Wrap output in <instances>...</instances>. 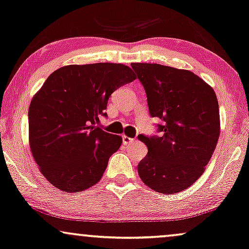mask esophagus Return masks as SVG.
I'll return each instance as SVG.
<instances>
[{"label": "esophagus", "mask_w": 249, "mask_h": 249, "mask_svg": "<svg viewBox=\"0 0 249 249\" xmlns=\"http://www.w3.org/2000/svg\"><path fill=\"white\" fill-rule=\"evenodd\" d=\"M123 143L124 144H128V143H131V142H133L134 141V139H132V138H128L127 135H123Z\"/></svg>", "instance_id": "1"}]
</instances>
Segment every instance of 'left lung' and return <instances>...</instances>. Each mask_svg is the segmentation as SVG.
<instances>
[{"instance_id":"left-lung-1","label":"left lung","mask_w":249,"mask_h":249,"mask_svg":"<svg viewBox=\"0 0 249 249\" xmlns=\"http://www.w3.org/2000/svg\"><path fill=\"white\" fill-rule=\"evenodd\" d=\"M142 84L161 137L140 134L148 154L138 165L144 184L163 194L186 190L203 174L221 132L213 89L188 70L152 63H132Z\"/></svg>"}]
</instances>
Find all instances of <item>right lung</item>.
<instances>
[{
  "mask_svg": "<svg viewBox=\"0 0 249 249\" xmlns=\"http://www.w3.org/2000/svg\"><path fill=\"white\" fill-rule=\"evenodd\" d=\"M116 63L67 65L53 72L28 109L30 147L40 171L64 192H80L102 178L123 142L99 127L110 95L135 79Z\"/></svg>",
  "mask_w": 249,
  "mask_h": 249,
  "instance_id": "add662e5",
  "label": "right lung"
}]
</instances>
